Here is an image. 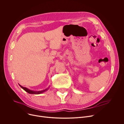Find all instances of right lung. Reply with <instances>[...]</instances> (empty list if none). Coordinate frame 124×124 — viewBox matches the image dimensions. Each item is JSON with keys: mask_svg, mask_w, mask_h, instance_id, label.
<instances>
[{"mask_svg": "<svg viewBox=\"0 0 124 124\" xmlns=\"http://www.w3.org/2000/svg\"><path fill=\"white\" fill-rule=\"evenodd\" d=\"M19 85H20V86L23 88V89L25 91H26V92H27L29 94H41V93H43L46 91L49 88V86L46 89H45V90H41V91H33V90H30L29 89H28V88H27L26 87H23L22 86H21L20 84H19Z\"/></svg>", "mask_w": 124, "mask_h": 124, "instance_id": "right-lung-1", "label": "right lung"}]
</instances>
